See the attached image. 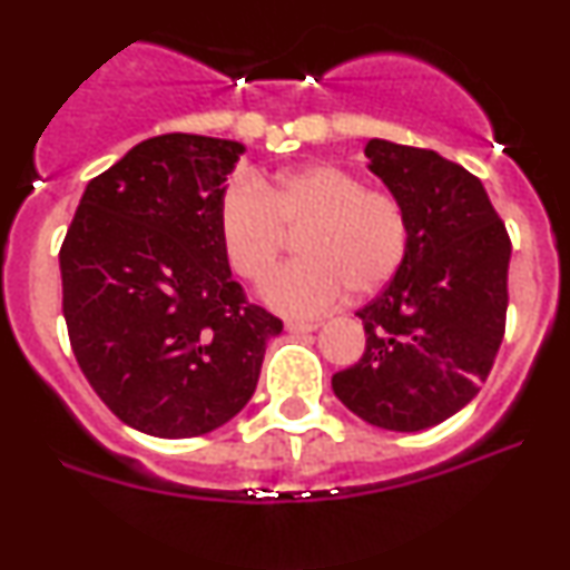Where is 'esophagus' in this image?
<instances>
[{
	"mask_svg": "<svg viewBox=\"0 0 570 570\" xmlns=\"http://www.w3.org/2000/svg\"><path fill=\"white\" fill-rule=\"evenodd\" d=\"M318 328V324H313V321H286V332L289 334H311Z\"/></svg>",
	"mask_w": 570,
	"mask_h": 570,
	"instance_id": "obj_1",
	"label": "esophagus"
}]
</instances>
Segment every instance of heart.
Instances as JSON below:
<instances>
[{
    "instance_id": "b5f03b06",
    "label": "heart",
    "mask_w": 570,
    "mask_h": 570,
    "mask_svg": "<svg viewBox=\"0 0 570 570\" xmlns=\"http://www.w3.org/2000/svg\"><path fill=\"white\" fill-rule=\"evenodd\" d=\"M219 242L238 276L263 284L284 252L286 230H305L303 259L267 281L263 299L292 318L332 311L351 289L358 297L390 284L409 252V217L401 198L366 188L334 164H311L273 183L236 180L217 209Z\"/></svg>"
}]
</instances>
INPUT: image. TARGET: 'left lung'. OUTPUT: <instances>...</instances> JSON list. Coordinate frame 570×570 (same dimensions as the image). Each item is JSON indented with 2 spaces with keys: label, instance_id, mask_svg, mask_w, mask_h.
I'll use <instances>...</instances> for the list:
<instances>
[{
  "label": "left lung",
  "instance_id": "8db88e82",
  "mask_svg": "<svg viewBox=\"0 0 570 570\" xmlns=\"http://www.w3.org/2000/svg\"><path fill=\"white\" fill-rule=\"evenodd\" d=\"M366 167L401 198L409 252L358 313L366 351L332 376L363 422L416 433L464 409L504 337L512 244L475 175L428 148L366 142Z\"/></svg>",
  "mask_w": 570,
  "mask_h": 570
}]
</instances>
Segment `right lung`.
Listing matches in <instances>:
<instances>
[{"label":"right lung","mask_w":570,"mask_h":570,"mask_svg":"<svg viewBox=\"0 0 570 570\" xmlns=\"http://www.w3.org/2000/svg\"><path fill=\"white\" fill-rule=\"evenodd\" d=\"M244 146L204 135L137 142L87 183L60 246L73 355L129 428L196 438L249 403L284 324L230 278L217 209Z\"/></svg>","instance_id":"1"}]
</instances>
